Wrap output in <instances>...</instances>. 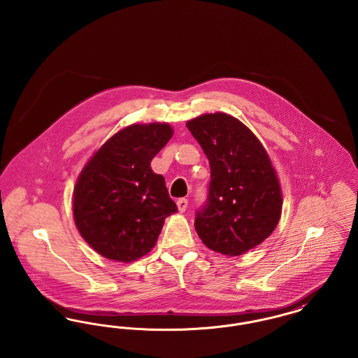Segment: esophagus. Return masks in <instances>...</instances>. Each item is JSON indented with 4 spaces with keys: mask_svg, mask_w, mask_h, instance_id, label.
<instances>
[{
    "mask_svg": "<svg viewBox=\"0 0 358 358\" xmlns=\"http://www.w3.org/2000/svg\"><path fill=\"white\" fill-rule=\"evenodd\" d=\"M177 206H178V210L181 212V213H184L185 210H187V199H180L178 201H177Z\"/></svg>",
    "mask_w": 358,
    "mask_h": 358,
    "instance_id": "esophagus-1",
    "label": "esophagus"
}]
</instances>
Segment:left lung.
<instances>
[{
	"mask_svg": "<svg viewBox=\"0 0 358 358\" xmlns=\"http://www.w3.org/2000/svg\"><path fill=\"white\" fill-rule=\"evenodd\" d=\"M187 126L210 166L208 199L194 220L197 235L212 251L241 255L268 238L280 219L273 162L255 134L228 114H204Z\"/></svg>",
	"mask_w": 358,
	"mask_h": 358,
	"instance_id": "8db88e82",
	"label": "left lung"
}]
</instances>
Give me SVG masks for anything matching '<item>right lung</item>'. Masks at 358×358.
<instances>
[{"label": "right lung", "mask_w": 358, "mask_h": 358, "mask_svg": "<svg viewBox=\"0 0 358 358\" xmlns=\"http://www.w3.org/2000/svg\"><path fill=\"white\" fill-rule=\"evenodd\" d=\"M171 136L168 123H134L107 139L80 171L73 219L99 255L123 263L146 255L177 212L165 178L150 166Z\"/></svg>", "instance_id": "add662e5"}]
</instances>
